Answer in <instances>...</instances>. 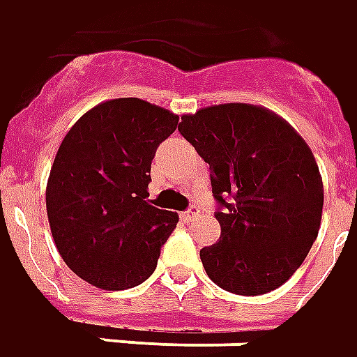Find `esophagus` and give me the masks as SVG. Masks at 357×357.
Returning a JSON list of instances; mask_svg holds the SVG:
<instances>
[{
    "label": "esophagus",
    "mask_w": 357,
    "mask_h": 357,
    "mask_svg": "<svg viewBox=\"0 0 357 357\" xmlns=\"http://www.w3.org/2000/svg\"><path fill=\"white\" fill-rule=\"evenodd\" d=\"M198 207H190V209H186L183 213V219H186V221H192L194 217H198Z\"/></svg>",
    "instance_id": "esophagus-1"
}]
</instances>
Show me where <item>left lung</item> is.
<instances>
[{"label":"left lung","mask_w":357,"mask_h":357,"mask_svg":"<svg viewBox=\"0 0 357 357\" xmlns=\"http://www.w3.org/2000/svg\"><path fill=\"white\" fill-rule=\"evenodd\" d=\"M178 130L209 163L221 238L199 250L207 277L240 296L284 284L317 238L323 181L310 146L277 113L219 103Z\"/></svg>","instance_id":"obj_1"}]
</instances>
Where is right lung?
Returning a JSON list of instances; mask_svg holds the SVG:
<instances>
[{"mask_svg":"<svg viewBox=\"0 0 357 357\" xmlns=\"http://www.w3.org/2000/svg\"><path fill=\"white\" fill-rule=\"evenodd\" d=\"M178 115L140 98L86 111L53 159L45 207L55 246L73 273L103 290H125L155 271L178 215L151 206L150 169Z\"/></svg>","mask_w":357,"mask_h":357,"instance_id":"1","label":"right lung"}]
</instances>
